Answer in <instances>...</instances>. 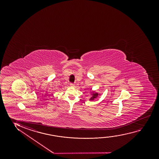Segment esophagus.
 Instances as JSON below:
<instances>
[{
	"label": "esophagus",
	"mask_w": 159,
	"mask_h": 159,
	"mask_svg": "<svg viewBox=\"0 0 159 159\" xmlns=\"http://www.w3.org/2000/svg\"><path fill=\"white\" fill-rule=\"evenodd\" d=\"M70 86L71 87H74L75 86V84H73V83H70Z\"/></svg>",
	"instance_id": "34e87169"
}]
</instances>
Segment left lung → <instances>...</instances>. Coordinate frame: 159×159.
I'll list each match as a JSON object with an SVG mask.
<instances>
[{"label": "left lung", "mask_w": 159, "mask_h": 159, "mask_svg": "<svg viewBox=\"0 0 159 159\" xmlns=\"http://www.w3.org/2000/svg\"><path fill=\"white\" fill-rule=\"evenodd\" d=\"M90 93H91V96H92L89 99V100H90V101L94 100V99H95L96 98H97L98 96H100V93H98V92H97L96 91H91Z\"/></svg>", "instance_id": "obj_1"}]
</instances>
